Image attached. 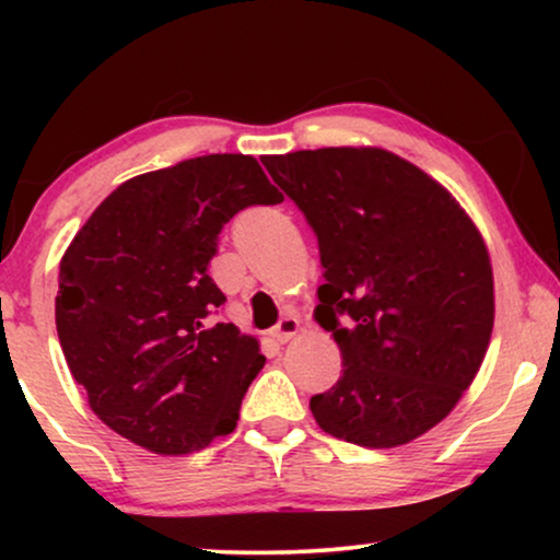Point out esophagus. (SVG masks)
<instances>
[{
  "instance_id": "1",
  "label": "esophagus",
  "mask_w": 560,
  "mask_h": 560,
  "mask_svg": "<svg viewBox=\"0 0 560 560\" xmlns=\"http://www.w3.org/2000/svg\"><path fill=\"white\" fill-rule=\"evenodd\" d=\"M298 331H301V320H298L295 316H285L278 326L272 328V339L285 343L293 339V336H298Z\"/></svg>"
}]
</instances>
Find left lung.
Returning a JSON list of instances; mask_svg holds the SVG:
<instances>
[{
    "instance_id": "left-lung-1",
    "label": "left lung",
    "mask_w": 560,
    "mask_h": 560,
    "mask_svg": "<svg viewBox=\"0 0 560 560\" xmlns=\"http://www.w3.org/2000/svg\"><path fill=\"white\" fill-rule=\"evenodd\" d=\"M318 236V326L343 372L311 397L316 423L364 448H395L439 425L485 362L494 275L464 206L385 148L262 158ZM350 318L343 325L338 316Z\"/></svg>"
}]
</instances>
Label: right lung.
<instances>
[{"instance_id": "right-lung-1", "label": "right lung", "mask_w": 560, "mask_h": 560, "mask_svg": "<svg viewBox=\"0 0 560 560\" xmlns=\"http://www.w3.org/2000/svg\"><path fill=\"white\" fill-rule=\"evenodd\" d=\"M252 155H203L112 190L60 257L56 328L96 418L160 456L229 435L265 366L255 336L213 324L209 278L221 229L280 203Z\"/></svg>"}]
</instances>
